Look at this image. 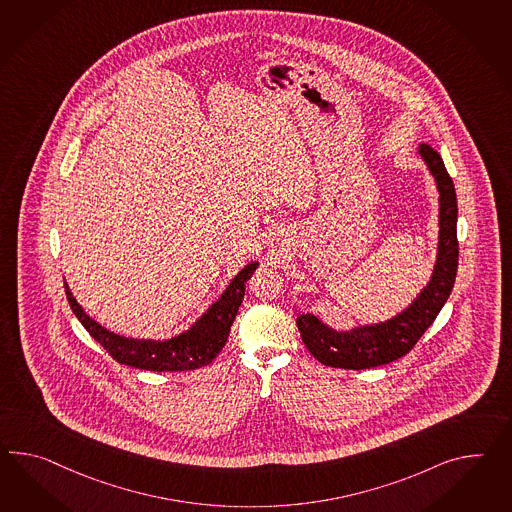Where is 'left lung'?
I'll return each instance as SVG.
<instances>
[{"label":"left lung","instance_id":"1","mask_svg":"<svg viewBox=\"0 0 512 512\" xmlns=\"http://www.w3.org/2000/svg\"><path fill=\"white\" fill-rule=\"evenodd\" d=\"M420 154L433 174L440 193L438 256L431 282L405 312L379 325L338 332L323 325L315 315H299L297 327L301 330L302 341L323 366L369 369L390 364L405 356L418 343L423 332L433 325L436 315L440 314L447 297L451 295L459 267V210L455 185L447 174L444 161L434 148L421 143Z\"/></svg>","mask_w":512,"mask_h":512}]
</instances>
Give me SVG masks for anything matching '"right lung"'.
<instances>
[{
	"mask_svg": "<svg viewBox=\"0 0 512 512\" xmlns=\"http://www.w3.org/2000/svg\"><path fill=\"white\" fill-rule=\"evenodd\" d=\"M256 267V262L245 265V269H241L239 275L230 282V286L224 289L221 299L213 302L208 312L187 332L174 336L171 340H133L118 336L85 314L65 284L66 299L81 325L87 328L92 338L98 341L118 364L146 371H191L208 366L211 360L221 353L224 343L228 340L230 327L236 319L237 310L243 301L245 284L256 271Z\"/></svg>",
	"mask_w": 512,
	"mask_h": 512,
	"instance_id": "obj_1",
	"label": "right lung"
}]
</instances>
